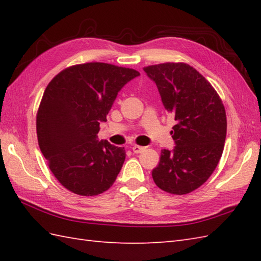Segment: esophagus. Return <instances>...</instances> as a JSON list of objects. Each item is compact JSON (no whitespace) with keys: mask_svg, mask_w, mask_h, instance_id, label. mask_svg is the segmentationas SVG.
I'll list each match as a JSON object with an SVG mask.
<instances>
[{"mask_svg":"<svg viewBox=\"0 0 261 261\" xmlns=\"http://www.w3.org/2000/svg\"><path fill=\"white\" fill-rule=\"evenodd\" d=\"M145 149H146V147L135 145L134 147H132V151H134L135 153H140V152H142L143 150H145Z\"/></svg>","mask_w":261,"mask_h":261,"instance_id":"1","label":"esophagus"}]
</instances>
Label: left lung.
Instances as JSON below:
<instances>
[{
    "mask_svg": "<svg viewBox=\"0 0 261 261\" xmlns=\"http://www.w3.org/2000/svg\"><path fill=\"white\" fill-rule=\"evenodd\" d=\"M154 82L165 109L174 116L173 150L164 149L152 170L156 185L182 195L195 191L212 175L226 137L223 103L212 85L192 66L165 63L143 68Z\"/></svg>",
    "mask_w": 261,
    "mask_h": 261,
    "instance_id": "obj_1",
    "label": "left lung"
}]
</instances>
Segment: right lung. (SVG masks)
<instances>
[{
  "label": "right lung",
  "instance_id": "add662e5",
  "mask_svg": "<svg viewBox=\"0 0 261 261\" xmlns=\"http://www.w3.org/2000/svg\"><path fill=\"white\" fill-rule=\"evenodd\" d=\"M140 75L105 63L75 65L49 83L37 113L40 150L58 181L82 196L98 195L113 185L125 150L98 140L118 93Z\"/></svg>",
  "mask_w": 261,
  "mask_h": 261
}]
</instances>
